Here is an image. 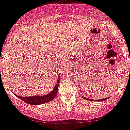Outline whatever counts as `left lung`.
I'll list each match as a JSON object with an SVG mask.
<instances>
[{"instance_id": "8db88e82", "label": "left lung", "mask_w": 130, "mask_h": 130, "mask_svg": "<svg viewBox=\"0 0 130 130\" xmlns=\"http://www.w3.org/2000/svg\"><path fill=\"white\" fill-rule=\"evenodd\" d=\"M82 97H83V99H87V100H90V101H103L106 100V99H108L109 98H110V97H108V98H104V99H98V100H93V99H88V98H84V97H83V96H82Z\"/></svg>"}]
</instances>
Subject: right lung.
Returning <instances> with one entry per match:
<instances>
[{
	"mask_svg": "<svg viewBox=\"0 0 130 130\" xmlns=\"http://www.w3.org/2000/svg\"><path fill=\"white\" fill-rule=\"evenodd\" d=\"M59 84V78L58 77L57 82L56 83V85L54 87V89L51 92L47 95H43V96H40V95H35V96H30V97H22L19 96V95H16L19 98L24 101L25 103L29 105H42V104L47 103L48 102L53 100L54 98L58 94V86Z\"/></svg>",
	"mask_w": 130,
	"mask_h": 130,
	"instance_id": "right-lung-1",
	"label": "right lung"
}]
</instances>
